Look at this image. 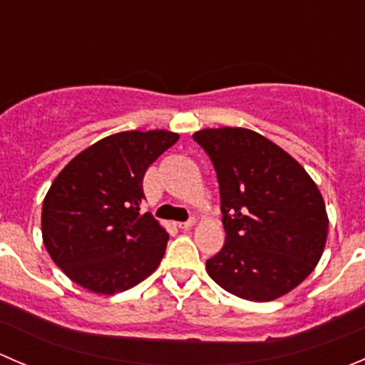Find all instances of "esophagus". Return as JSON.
Instances as JSON below:
<instances>
[{"mask_svg": "<svg viewBox=\"0 0 365 365\" xmlns=\"http://www.w3.org/2000/svg\"><path fill=\"white\" fill-rule=\"evenodd\" d=\"M194 224H196V219H194V217H190L189 220H185V222H178V224H176V226H178L180 230H190V227H192Z\"/></svg>", "mask_w": 365, "mask_h": 365, "instance_id": "1", "label": "esophagus"}]
</instances>
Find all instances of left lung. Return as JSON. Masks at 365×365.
Wrapping results in <instances>:
<instances>
[{
	"instance_id": "1",
	"label": "left lung",
	"mask_w": 365,
	"mask_h": 365,
	"mask_svg": "<svg viewBox=\"0 0 365 365\" xmlns=\"http://www.w3.org/2000/svg\"><path fill=\"white\" fill-rule=\"evenodd\" d=\"M217 173L226 242L206 259L210 277L245 300L270 302L318 264L329 217L318 187L292 155L257 132L205 128L192 135Z\"/></svg>"
}]
</instances>
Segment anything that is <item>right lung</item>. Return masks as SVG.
<instances>
[{
    "mask_svg": "<svg viewBox=\"0 0 365 365\" xmlns=\"http://www.w3.org/2000/svg\"><path fill=\"white\" fill-rule=\"evenodd\" d=\"M180 135L120 132L101 139L61 169L42 206V237L54 263L83 288L125 292L159 267L169 235L139 212L143 178Z\"/></svg>",
    "mask_w": 365,
    "mask_h": 365,
    "instance_id": "right-lung-1",
    "label": "right lung"
}]
</instances>
